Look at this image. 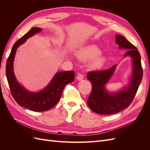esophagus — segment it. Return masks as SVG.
<instances>
[{"label":"esophagus","instance_id":"34e87169","mask_svg":"<svg viewBox=\"0 0 150 150\" xmlns=\"http://www.w3.org/2000/svg\"><path fill=\"white\" fill-rule=\"evenodd\" d=\"M76 78H77V79H78V81L83 80L84 79V76L82 74H79L78 76H77Z\"/></svg>","mask_w":150,"mask_h":150}]
</instances>
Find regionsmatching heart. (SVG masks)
I'll list each match as a JSON object with an SVG mask.
<instances>
[{
  "label": "heart",
  "mask_w": 150,
  "mask_h": 150,
  "mask_svg": "<svg viewBox=\"0 0 150 150\" xmlns=\"http://www.w3.org/2000/svg\"><path fill=\"white\" fill-rule=\"evenodd\" d=\"M101 54V50L96 46L91 45L82 49L78 52V57L83 61L92 60L90 67L93 69H99L104 64V59L103 57H98Z\"/></svg>",
  "instance_id": "heart-1"
}]
</instances>
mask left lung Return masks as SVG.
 Listing matches in <instances>:
<instances>
[{
	"label": "left lung",
	"instance_id": "8db88e82",
	"mask_svg": "<svg viewBox=\"0 0 150 150\" xmlns=\"http://www.w3.org/2000/svg\"><path fill=\"white\" fill-rule=\"evenodd\" d=\"M116 43L120 49L128 50L125 56H129L133 59L132 78L128 88L119 93L110 94L104 89V86L111 78L116 65L107 69L88 72L87 78L92 83V91L87 103L91 110L98 114L112 115L128 108L132 103L143 78L141 56L137 48L120 35H116Z\"/></svg>",
	"mask_w": 150,
	"mask_h": 150
}]
</instances>
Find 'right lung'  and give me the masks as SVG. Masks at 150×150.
<instances>
[{"instance_id": "add662e5", "label": "right lung", "mask_w": 150, "mask_h": 150, "mask_svg": "<svg viewBox=\"0 0 150 150\" xmlns=\"http://www.w3.org/2000/svg\"><path fill=\"white\" fill-rule=\"evenodd\" d=\"M40 30V28H33L17 40L7 59L6 69L7 81L13 99L21 106L35 112L47 111L55 106L60 99L65 86L72 82L75 77L73 71L59 72L47 87L38 93L29 92L17 83L13 71V61L17 49L29 38Z\"/></svg>"}]
</instances>
